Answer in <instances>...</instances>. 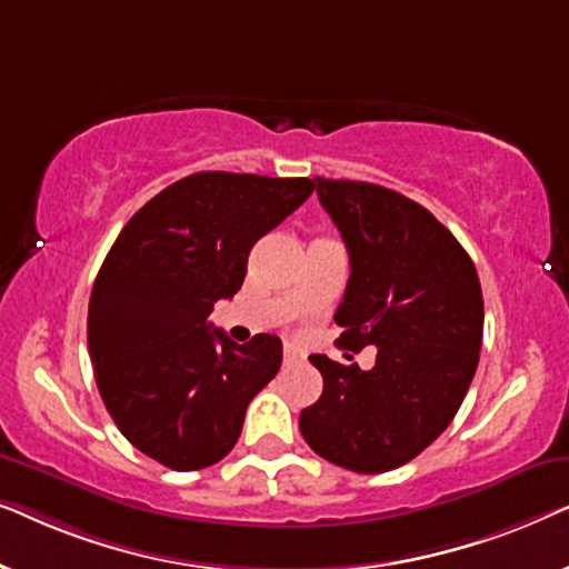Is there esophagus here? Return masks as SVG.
Segmentation results:
<instances>
[{
    "mask_svg": "<svg viewBox=\"0 0 569 569\" xmlns=\"http://www.w3.org/2000/svg\"><path fill=\"white\" fill-rule=\"evenodd\" d=\"M282 360H284V365L298 362V360H302V352L295 345H284L282 347Z\"/></svg>",
    "mask_w": 569,
    "mask_h": 569,
    "instance_id": "esophagus-1",
    "label": "esophagus"
}]
</instances>
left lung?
I'll use <instances>...</instances> for the list:
<instances>
[{"label": "left lung", "instance_id": "8db88e82", "mask_svg": "<svg viewBox=\"0 0 569 569\" xmlns=\"http://www.w3.org/2000/svg\"><path fill=\"white\" fill-rule=\"evenodd\" d=\"M313 183L352 267L333 313L345 326L339 345L378 355L370 370L310 357L323 393L300 411V432L341 469L383 473L453 422L479 365L481 284L463 246L422 204L365 181Z\"/></svg>", "mask_w": 569, "mask_h": 569}]
</instances>
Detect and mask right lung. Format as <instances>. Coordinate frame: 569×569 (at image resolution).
<instances>
[{"instance_id":"right-lung-1","label":"right lung","mask_w":569,"mask_h":569,"mask_svg":"<svg viewBox=\"0 0 569 569\" xmlns=\"http://www.w3.org/2000/svg\"><path fill=\"white\" fill-rule=\"evenodd\" d=\"M313 189L310 178L193 173L119 232L92 284L88 349L108 415L144 456L197 471L238 442L282 341L256 333L236 345L207 318L240 290L256 240Z\"/></svg>"}]
</instances>
